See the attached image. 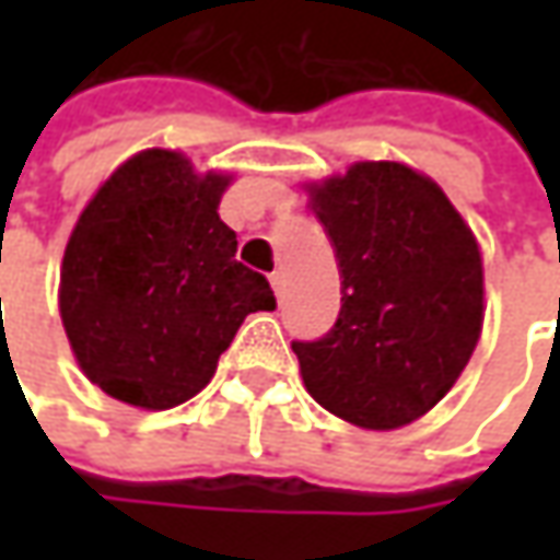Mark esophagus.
<instances>
[{
  "mask_svg": "<svg viewBox=\"0 0 560 560\" xmlns=\"http://www.w3.org/2000/svg\"><path fill=\"white\" fill-rule=\"evenodd\" d=\"M270 287H273V295H277V299H283V273H280V270L270 273Z\"/></svg>",
  "mask_w": 560,
  "mask_h": 560,
  "instance_id": "34e87169",
  "label": "esophagus"
}]
</instances>
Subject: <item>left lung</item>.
I'll return each mask as SVG.
<instances>
[{"mask_svg": "<svg viewBox=\"0 0 560 560\" xmlns=\"http://www.w3.org/2000/svg\"><path fill=\"white\" fill-rule=\"evenodd\" d=\"M336 248L342 308L330 334L292 342L330 415L396 430L440 401L483 330V258L440 186L408 164L358 162L308 186Z\"/></svg>", "mask_w": 560, "mask_h": 560, "instance_id": "1", "label": "left lung"}]
</instances>
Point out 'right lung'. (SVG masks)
Returning a JSON list of instances; mask_svg holds the SVG:
<instances>
[{
    "label": "right lung",
    "instance_id": "add662e5",
    "mask_svg": "<svg viewBox=\"0 0 560 560\" xmlns=\"http://www.w3.org/2000/svg\"><path fill=\"white\" fill-rule=\"evenodd\" d=\"M224 174L145 149L83 208L61 261L58 308L77 364L102 393L164 411L214 376L252 312L277 308L265 273L236 261L221 221Z\"/></svg>",
    "mask_w": 560,
    "mask_h": 560
}]
</instances>
